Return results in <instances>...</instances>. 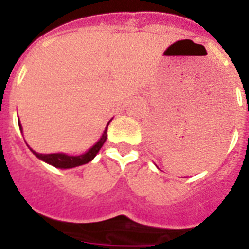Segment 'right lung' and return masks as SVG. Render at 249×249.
Listing matches in <instances>:
<instances>
[{
    "label": "right lung",
    "instance_id": "right-lung-1",
    "mask_svg": "<svg viewBox=\"0 0 249 249\" xmlns=\"http://www.w3.org/2000/svg\"><path fill=\"white\" fill-rule=\"evenodd\" d=\"M110 123V122H109ZM109 123H107V127H105V130H104L103 135H101L100 140H99L94 146L89 149L86 153L81 155H68L64 154V153H55V154H40V153H36L35 150L30 149V150L34 153L38 159H41L42 161L47 164H51L55 168H60V169H69V168H75V166L83 165V164L89 163V161H91L96 154L99 153V150L101 149V146L104 145V142L107 140V126H109ZM18 126H20V130L22 131V126L18 123Z\"/></svg>",
    "mask_w": 249,
    "mask_h": 249
}]
</instances>
